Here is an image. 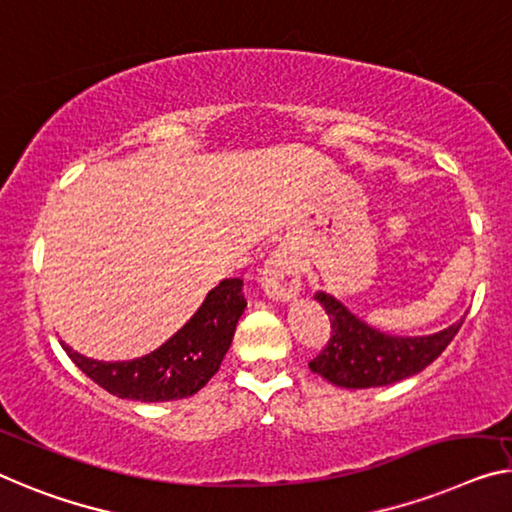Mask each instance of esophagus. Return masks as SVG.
<instances>
[{
    "mask_svg": "<svg viewBox=\"0 0 512 512\" xmlns=\"http://www.w3.org/2000/svg\"><path fill=\"white\" fill-rule=\"evenodd\" d=\"M262 287L273 301H292L301 289V266L287 246L273 250L264 264Z\"/></svg>",
    "mask_w": 512,
    "mask_h": 512,
    "instance_id": "34e87169",
    "label": "esophagus"
}]
</instances>
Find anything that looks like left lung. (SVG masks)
I'll return each instance as SVG.
<instances>
[{"mask_svg": "<svg viewBox=\"0 0 512 512\" xmlns=\"http://www.w3.org/2000/svg\"><path fill=\"white\" fill-rule=\"evenodd\" d=\"M315 299L331 319V338L308 365L319 377L342 388L388 386L418 375L451 345L464 322L462 317L439 333L402 338L372 329L331 294L317 292Z\"/></svg>", "mask_w": 512, "mask_h": 512, "instance_id": "left-lung-1", "label": "left lung"}]
</instances>
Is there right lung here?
I'll use <instances>...</instances> for the list:
<instances>
[{"instance_id": "obj_1", "label": "right lung", "mask_w": 512, "mask_h": 512, "mask_svg": "<svg viewBox=\"0 0 512 512\" xmlns=\"http://www.w3.org/2000/svg\"><path fill=\"white\" fill-rule=\"evenodd\" d=\"M243 280L225 278L207 294L188 324L165 345L133 361H94L61 342L68 358L105 391L126 400L167 402L195 395L216 375L232 345L234 329L246 308Z\"/></svg>"}]
</instances>
